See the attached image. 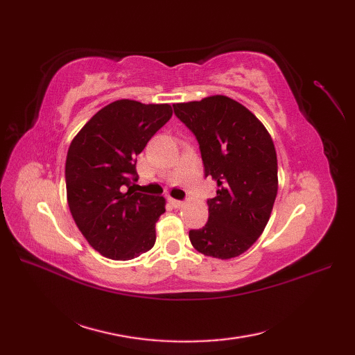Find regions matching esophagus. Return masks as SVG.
I'll use <instances>...</instances> for the list:
<instances>
[{
  "mask_svg": "<svg viewBox=\"0 0 355 355\" xmlns=\"http://www.w3.org/2000/svg\"><path fill=\"white\" fill-rule=\"evenodd\" d=\"M168 202L171 204V206H173L175 209H180V207H184V201H180V200H175V198H168Z\"/></svg>",
  "mask_w": 355,
  "mask_h": 355,
  "instance_id": "34e87169",
  "label": "esophagus"
}]
</instances>
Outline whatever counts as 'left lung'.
<instances>
[{
  "label": "left lung",
  "instance_id": "obj_1",
  "mask_svg": "<svg viewBox=\"0 0 355 355\" xmlns=\"http://www.w3.org/2000/svg\"><path fill=\"white\" fill-rule=\"evenodd\" d=\"M175 115L194 133L204 176L216 182L207 200L209 220L189 231L206 256L231 259L261 237L277 197V154L263 124L227 96L173 105Z\"/></svg>",
  "mask_w": 355,
  "mask_h": 355
}]
</instances>
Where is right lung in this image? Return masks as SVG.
<instances>
[{
    "label": "right lung",
    "mask_w": 355,
    "mask_h": 355,
    "mask_svg": "<svg viewBox=\"0 0 355 355\" xmlns=\"http://www.w3.org/2000/svg\"><path fill=\"white\" fill-rule=\"evenodd\" d=\"M173 111L167 103L116 101L96 112L68 149L67 196L72 218L94 250L128 261L153 249L164 198L133 189L137 155Z\"/></svg>",
    "instance_id": "1"
}]
</instances>
